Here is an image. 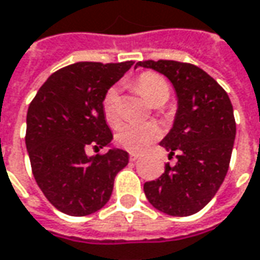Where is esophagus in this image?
<instances>
[{
	"label": "esophagus",
	"mask_w": 260,
	"mask_h": 260,
	"mask_svg": "<svg viewBox=\"0 0 260 260\" xmlns=\"http://www.w3.org/2000/svg\"><path fill=\"white\" fill-rule=\"evenodd\" d=\"M129 159L132 160V162H134V160L139 159V155H138V153H131V155H129Z\"/></svg>",
	"instance_id": "esophagus-1"
}]
</instances>
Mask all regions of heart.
<instances>
[{
  "instance_id": "heart-1",
  "label": "heart",
  "mask_w": 260,
  "mask_h": 260,
  "mask_svg": "<svg viewBox=\"0 0 260 260\" xmlns=\"http://www.w3.org/2000/svg\"><path fill=\"white\" fill-rule=\"evenodd\" d=\"M132 86L144 96V100L152 105L160 107L165 104L171 95V88L167 79L158 72L146 71L138 75ZM102 114L109 126H116L121 121L119 114V98L115 88H109L102 100ZM160 129L155 123L145 125H134L126 123L122 125L116 132V142L119 146L125 148L129 152H144L149 145L159 139Z\"/></svg>"
}]
</instances>
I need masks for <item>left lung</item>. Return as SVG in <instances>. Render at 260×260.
I'll use <instances>...</instances> for the list:
<instances>
[{
	"mask_svg": "<svg viewBox=\"0 0 260 260\" xmlns=\"http://www.w3.org/2000/svg\"><path fill=\"white\" fill-rule=\"evenodd\" d=\"M137 67L164 74L178 96L174 126L160 141L178 162L145 182V195L158 211L189 216L209 204L226 176L236 135L234 108L226 91L197 65L149 59Z\"/></svg>",
	"mask_w": 260,
	"mask_h": 260,
	"instance_id": "left-lung-1",
	"label": "left lung"
}]
</instances>
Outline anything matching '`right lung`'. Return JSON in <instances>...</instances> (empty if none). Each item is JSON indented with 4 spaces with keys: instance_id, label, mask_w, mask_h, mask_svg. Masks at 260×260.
<instances>
[{
    "instance_id": "1",
    "label": "right lung",
    "mask_w": 260,
    "mask_h": 260,
    "mask_svg": "<svg viewBox=\"0 0 260 260\" xmlns=\"http://www.w3.org/2000/svg\"><path fill=\"white\" fill-rule=\"evenodd\" d=\"M134 65L77 62L55 71L38 89L26 112L25 145L35 181L58 211L85 216L111 198L116 174L128 152L112 148L86 155L112 141L102 100Z\"/></svg>"
}]
</instances>
